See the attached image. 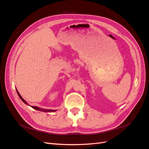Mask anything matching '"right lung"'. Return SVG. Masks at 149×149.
<instances>
[{
	"label": "right lung",
	"mask_w": 149,
	"mask_h": 149,
	"mask_svg": "<svg viewBox=\"0 0 149 149\" xmlns=\"http://www.w3.org/2000/svg\"><path fill=\"white\" fill-rule=\"evenodd\" d=\"M16 91H17V94H18V95H19V97L21 99V100L23 101L25 104H27V105H29V106H30L29 104L26 102L23 98H22V97L20 96V93H19V91H17V89H16ZM31 107L32 108H33V109H36V110H38V111H43V112H55L56 110H52V109H42V108H40V107H37V106H31Z\"/></svg>",
	"instance_id": "right-lung-1"
}]
</instances>
